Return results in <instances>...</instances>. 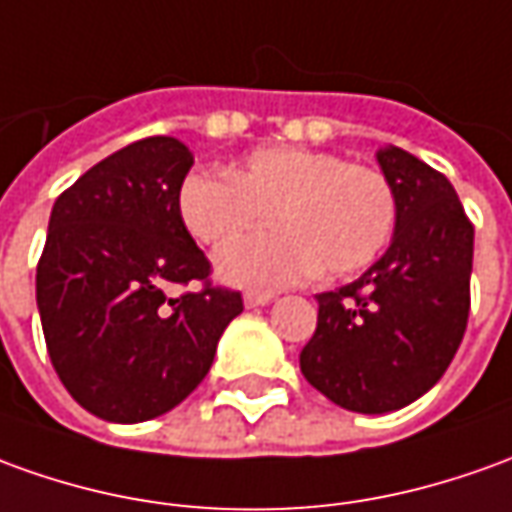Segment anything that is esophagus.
<instances>
[{"label": "esophagus", "instance_id": "1", "mask_svg": "<svg viewBox=\"0 0 512 512\" xmlns=\"http://www.w3.org/2000/svg\"><path fill=\"white\" fill-rule=\"evenodd\" d=\"M273 298H276V295H273V292H245V306H248V309H256V306H264V303H270L273 301Z\"/></svg>", "mask_w": 512, "mask_h": 512}]
</instances>
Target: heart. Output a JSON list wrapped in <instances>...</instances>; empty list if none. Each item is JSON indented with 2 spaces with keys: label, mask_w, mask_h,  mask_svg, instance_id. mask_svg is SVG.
Listing matches in <instances>:
<instances>
[{
  "label": "heart",
  "mask_w": 512,
  "mask_h": 512,
  "mask_svg": "<svg viewBox=\"0 0 512 512\" xmlns=\"http://www.w3.org/2000/svg\"><path fill=\"white\" fill-rule=\"evenodd\" d=\"M183 225L197 242L220 248L261 227L273 213L282 228L222 250L225 281L278 290L312 276H348L390 242L398 197L382 169L306 147H259L234 175L197 169L178 195Z\"/></svg>",
  "instance_id": "heart-1"
}]
</instances>
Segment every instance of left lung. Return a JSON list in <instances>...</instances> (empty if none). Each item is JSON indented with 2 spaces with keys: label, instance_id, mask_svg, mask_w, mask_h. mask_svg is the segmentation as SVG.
I'll list each match as a JSON object with an SVG mask.
<instances>
[{
  "label": "left lung",
  "instance_id": "obj_1",
  "mask_svg": "<svg viewBox=\"0 0 512 512\" xmlns=\"http://www.w3.org/2000/svg\"><path fill=\"white\" fill-rule=\"evenodd\" d=\"M398 197L393 242L357 281L317 298L306 382L343 410L382 415L432 390L463 343L474 225L449 178L401 147L376 153Z\"/></svg>",
  "mask_w": 512,
  "mask_h": 512
}]
</instances>
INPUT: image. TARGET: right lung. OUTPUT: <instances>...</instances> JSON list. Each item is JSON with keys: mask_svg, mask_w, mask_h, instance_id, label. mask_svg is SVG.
I'll list each match as a JSON object with an SVG mask.
<instances>
[{"mask_svg": "<svg viewBox=\"0 0 512 512\" xmlns=\"http://www.w3.org/2000/svg\"><path fill=\"white\" fill-rule=\"evenodd\" d=\"M195 158L150 136L102 158L63 192L35 270L52 368L72 398L114 424L178 407L206 379L242 295L209 281L178 195ZM204 290L169 299L172 283Z\"/></svg>", "mask_w": 512, "mask_h": 512, "instance_id": "right-lung-1", "label": "right lung"}]
</instances>
